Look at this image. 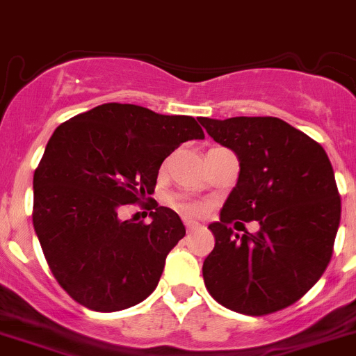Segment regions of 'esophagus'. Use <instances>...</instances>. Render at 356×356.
Instances as JSON below:
<instances>
[{"mask_svg":"<svg viewBox=\"0 0 356 356\" xmlns=\"http://www.w3.org/2000/svg\"><path fill=\"white\" fill-rule=\"evenodd\" d=\"M184 225H186V230L188 232H193L198 228V223H195V221H191V219H184Z\"/></svg>","mask_w":356,"mask_h":356,"instance_id":"obj_1","label":"esophagus"}]
</instances>
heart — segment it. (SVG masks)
I'll return each mask as SVG.
<instances>
[{
    "mask_svg": "<svg viewBox=\"0 0 356 356\" xmlns=\"http://www.w3.org/2000/svg\"><path fill=\"white\" fill-rule=\"evenodd\" d=\"M168 204H170L174 209H177L179 212H182V214L197 216L202 212L200 204H197V202H189L182 197H170L168 198Z\"/></svg>",
    "mask_w": 356,
    "mask_h": 356,
    "instance_id": "b5f03b06",
    "label": "heart"
}]
</instances>
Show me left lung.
<instances>
[{
	"instance_id": "1",
	"label": "left lung",
	"mask_w": 356,
	"mask_h": 356,
	"mask_svg": "<svg viewBox=\"0 0 356 356\" xmlns=\"http://www.w3.org/2000/svg\"><path fill=\"white\" fill-rule=\"evenodd\" d=\"M218 144L237 154L241 172L219 221L204 281L235 313L264 316L295 304L316 284L334 251L341 197L327 152L277 118H200ZM258 220L257 234L231 225Z\"/></svg>"
}]
</instances>
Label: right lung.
<instances>
[{
  "label": "right lung",
  "instance_id": "obj_1",
  "mask_svg": "<svg viewBox=\"0 0 356 356\" xmlns=\"http://www.w3.org/2000/svg\"><path fill=\"white\" fill-rule=\"evenodd\" d=\"M204 137L189 115L129 103H103L56 128L33 177V227L73 300L114 313L154 291L184 225L156 202L149 225L119 212L154 193L161 163L182 142Z\"/></svg>",
  "mask_w": 356,
  "mask_h": 356
}]
</instances>
